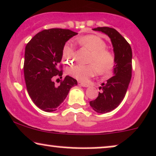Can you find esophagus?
<instances>
[{
	"instance_id": "obj_1",
	"label": "esophagus",
	"mask_w": 156,
	"mask_h": 156,
	"mask_svg": "<svg viewBox=\"0 0 156 156\" xmlns=\"http://www.w3.org/2000/svg\"><path fill=\"white\" fill-rule=\"evenodd\" d=\"M79 85H80L81 86H83V87H89V84H86V83H81V82H79L78 83Z\"/></svg>"
}]
</instances>
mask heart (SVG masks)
Returning a JSON list of instances; mask_svg holds the SVG:
<instances>
[{"mask_svg":"<svg viewBox=\"0 0 156 156\" xmlns=\"http://www.w3.org/2000/svg\"><path fill=\"white\" fill-rule=\"evenodd\" d=\"M78 43L83 47L91 51L89 63L91 65H76L69 67L67 73L81 82L88 81L98 72L105 75L110 73L115 65V56L110 51L106 49L107 44L101 37L94 35H88L78 38ZM76 51L73 45L67 42L62 48V58L66 63L74 61Z\"/></svg>","mask_w":156,"mask_h":156,"instance_id":"1","label":"heart"}]
</instances>
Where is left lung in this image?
Here are the masks:
<instances>
[{
  "label": "left lung",
  "mask_w": 156,
  "mask_h": 156,
  "mask_svg": "<svg viewBox=\"0 0 156 156\" xmlns=\"http://www.w3.org/2000/svg\"><path fill=\"white\" fill-rule=\"evenodd\" d=\"M93 30L105 33L111 40L115 55L114 76L102 83L97 98L89 102L90 106L99 113L112 111L124 98L132 78V51L131 46L116 30L108 27L94 28Z\"/></svg>",
  "instance_id": "obj_1"
}]
</instances>
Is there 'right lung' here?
I'll return each mask as SVG.
<instances>
[{"instance_id": "add662e5", "label": "right lung", "mask_w": 156, "mask_h": 156, "mask_svg": "<svg viewBox=\"0 0 156 156\" xmlns=\"http://www.w3.org/2000/svg\"><path fill=\"white\" fill-rule=\"evenodd\" d=\"M78 33L67 29L52 28L37 33L25 47L24 75L29 96L37 108L45 112L60 108L70 89L77 80L67 76L55 86L54 80L62 77V48L65 43ZM59 79V78H58Z\"/></svg>"}]
</instances>
